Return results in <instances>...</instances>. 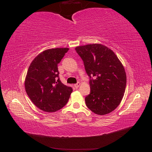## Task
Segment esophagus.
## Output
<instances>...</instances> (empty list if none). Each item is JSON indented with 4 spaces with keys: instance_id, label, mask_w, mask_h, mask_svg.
Masks as SVG:
<instances>
[{
    "instance_id": "obj_1",
    "label": "esophagus",
    "mask_w": 152,
    "mask_h": 152,
    "mask_svg": "<svg viewBox=\"0 0 152 152\" xmlns=\"http://www.w3.org/2000/svg\"><path fill=\"white\" fill-rule=\"evenodd\" d=\"M80 86V82H78L77 84H74V87H75L76 88H78Z\"/></svg>"
}]
</instances>
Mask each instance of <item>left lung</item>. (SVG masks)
<instances>
[{"label": "left lung", "mask_w": 152, "mask_h": 152, "mask_svg": "<svg viewBox=\"0 0 152 152\" xmlns=\"http://www.w3.org/2000/svg\"><path fill=\"white\" fill-rule=\"evenodd\" d=\"M84 61L90 80L91 93L85 98L87 107L99 115H107L119 106L124 96L127 76L114 51L102 44L76 47Z\"/></svg>", "instance_id": "1"}]
</instances>
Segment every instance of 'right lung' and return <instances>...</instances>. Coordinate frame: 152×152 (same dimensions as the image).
Wrapping results in <instances>:
<instances>
[{"instance_id":"right-lung-1","label":"right lung","mask_w":152,"mask_h":152,"mask_svg":"<svg viewBox=\"0 0 152 152\" xmlns=\"http://www.w3.org/2000/svg\"><path fill=\"white\" fill-rule=\"evenodd\" d=\"M68 48L43 51L33 59L25 79V91L36 107L47 113L56 112L68 102L72 92L59 78L58 64Z\"/></svg>"}]
</instances>
